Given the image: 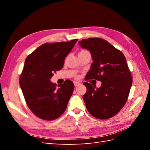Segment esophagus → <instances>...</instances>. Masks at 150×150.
Masks as SVG:
<instances>
[{"mask_svg":"<svg viewBox=\"0 0 150 150\" xmlns=\"http://www.w3.org/2000/svg\"><path fill=\"white\" fill-rule=\"evenodd\" d=\"M74 84L75 87H76V86H78L80 84V83L78 82H74Z\"/></svg>","mask_w":150,"mask_h":150,"instance_id":"obj_1","label":"esophagus"}]
</instances>
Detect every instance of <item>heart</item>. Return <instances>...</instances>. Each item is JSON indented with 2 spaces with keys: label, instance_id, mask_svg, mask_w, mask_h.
I'll use <instances>...</instances> for the list:
<instances>
[{
  "label": "heart",
  "instance_id": "1",
  "mask_svg": "<svg viewBox=\"0 0 150 150\" xmlns=\"http://www.w3.org/2000/svg\"><path fill=\"white\" fill-rule=\"evenodd\" d=\"M83 51H85V50H82V51H81L80 52H83Z\"/></svg>",
  "mask_w": 150,
  "mask_h": 150
}]
</instances>
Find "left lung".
I'll return each instance as SVG.
<instances>
[{
  "label": "left lung",
  "mask_w": 150,
  "mask_h": 150,
  "mask_svg": "<svg viewBox=\"0 0 150 150\" xmlns=\"http://www.w3.org/2000/svg\"><path fill=\"white\" fill-rule=\"evenodd\" d=\"M89 50L93 58L87 78L102 82L100 88L87 82L83 99L91 115L106 120L119 112L128 99L132 85V77L124 54L106 40L89 38L79 42Z\"/></svg>",
  "instance_id": "8db88e82"
}]
</instances>
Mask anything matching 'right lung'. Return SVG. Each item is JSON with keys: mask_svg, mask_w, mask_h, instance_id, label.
Returning a JSON list of instances; mask_svg holds the SVG:
<instances>
[{"mask_svg": "<svg viewBox=\"0 0 150 150\" xmlns=\"http://www.w3.org/2000/svg\"><path fill=\"white\" fill-rule=\"evenodd\" d=\"M77 41L45 43L25 59L19 84L29 108L40 119L56 120L66 110L74 91L73 83L66 80L57 88L50 79L54 72L62 69Z\"/></svg>", "mask_w": 150, "mask_h": 150, "instance_id": "1", "label": "right lung"}]
</instances>
